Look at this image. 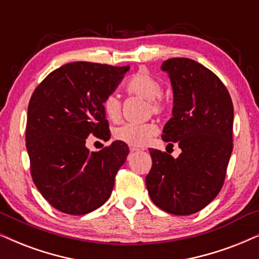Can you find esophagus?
Here are the masks:
<instances>
[{
    "instance_id": "1",
    "label": "esophagus",
    "mask_w": 259,
    "mask_h": 259,
    "mask_svg": "<svg viewBox=\"0 0 259 259\" xmlns=\"http://www.w3.org/2000/svg\"><path fill=\"white\" fill-rule=\"evenodd\" d=\"M130 151L131 152H139V151H142V149H139L137 146H130Z\"/></svg>"
}]
</instances>
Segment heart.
<instances>
[{
	"instance_id": "obj_1",
	"label": "heart",
	"mask_w": 259,
	"mask_h": 259,
	"mask_svg": "<svg viewBox=\"0 0 259 259\" xmlns=\"http://www.w3.org/2000/svg\"><path fill=\"white\" fill-rule=\"evenodd\" d=\"M127 93L149 100L150 110L153 114H162L165 110V102L162 99L163 87L160 80L149 70L142 68L134 72L126 82ZM102 110L110 121H117L121 116V101L116 94H108L102 101ZM158 133V128L152 122L123 123L114 130V138L119 142L132 146H143L151 138Z\"/></svg>"
}]
</instances>
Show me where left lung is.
Returning a JSON list of instances; mask_svg holds the SVG:
<instances>
[{
	"mask_svg": "<svg viewBox=\"0 0 259 259\" xmlns=\"http://www.w3.org/2000/svg\"><path fill=\"white\" fill-rule=\"evenodd\" d=\"M174 90L172 117L164 126L167 146L182 153L150 149L152 167L146 188L152 202L175 215H190L215 199L224 186L233 150V103L215 73L189 58L162 65Z\"/></svg>",
	"mask_w": 259,
	"mask_h": 259,
	"instance_id": "8db88e82",
	"label": "left lung"
}]
</instances>
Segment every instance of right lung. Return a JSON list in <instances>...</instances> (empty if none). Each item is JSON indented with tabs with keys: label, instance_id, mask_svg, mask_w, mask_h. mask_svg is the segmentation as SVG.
Here are the masks:
<instances>
[{
	"label": "right lung",
	"instance_id": "obj_1",
	"mask_svg": "<svg viewBox=\"0 0 259 259\" xmlns=\"http://www.w3.org/2000/svg\"><path fill=\"white\" fill-rule=\"evenodd\" d=\"M130 66L73 62L56 69L36 87L28 103L26 147L33 182L63 213L83 215L102 206L127 158L126 143L99 152L85 140H108L102 101L115 90Z\"/></svg>",
	"mask_w": 259,
	"mask_h": 259
}]
</instances>
